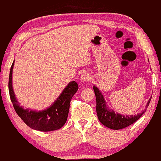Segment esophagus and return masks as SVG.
Listing matches in <instances>:
<instances>
[{
	"label": "esophagus",
	"instance_id": "obj_1",
	"mask_svg": "<svg viewBox=\"0 0 161 161\" xmlns=\"http://www.w3.org/2000/svg\"><path fill=\"white\" fill-rule=\"evenodd\" d=\"M91 76L89 74L87 73L82 74V75H81L80 77V80L82 81V82H89V81H91Z\"/></svg>",
	"mask_w": 161,
	"mask_h": 161
}]
</instances>
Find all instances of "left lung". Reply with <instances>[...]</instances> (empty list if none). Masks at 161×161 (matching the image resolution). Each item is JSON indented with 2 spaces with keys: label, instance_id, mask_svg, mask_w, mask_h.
Returning <instances> with one entry per match:
<instances>
[{
  "label": "left lung",
  "instance_id": "left-lung-1",
  "mask_svg": "<svg viewBox=\"0 0 161 161\" xmlns=\"http://www.w3.org/2000/svg\"><path fill=\"white\" fill-rule=\"evenodd\" d=\"M94 91L95 96H96V101H97V114L99 119L100 122L105 127L108 128L113 130H120L125 128L136 122L140 117H141L144 113V111L139 113L137 115H131V116H124L119 114H115L113 110H110L108 108H107L106 103L104 101L103 95L101 94V91L98 90V88L94 86L93 87ZM151 98L148 101L147 103L146 108H148L149 103Z\"/></svg>",
  "mask_w": 161,
  "mask_h": 161
}]
</instances>
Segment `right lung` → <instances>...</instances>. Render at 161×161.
Instances as JSON below:
<instances>
[{
  "label": "right lung",
  "instance_id": "right-lung-1",
  "mask_svg": "<svg viewBox=\"0 0 161 161\" xmlns=\"http://www.w3.org/2000/svg\"><path fill=\"white\" fill-rule=\"evenodd\" d=\"M14 62L10 70L8 89L14 108L18 115L28 127L37 130L46 132L61 128L67 121L70 101L78 90V84L75 81L69 83L57 101L47 110L38 112L27 109L25 110L19 105L12 88V70Z\"/></svg>",
  "mask_w": 161,
  "mask_h": 161
}]
</instances>
